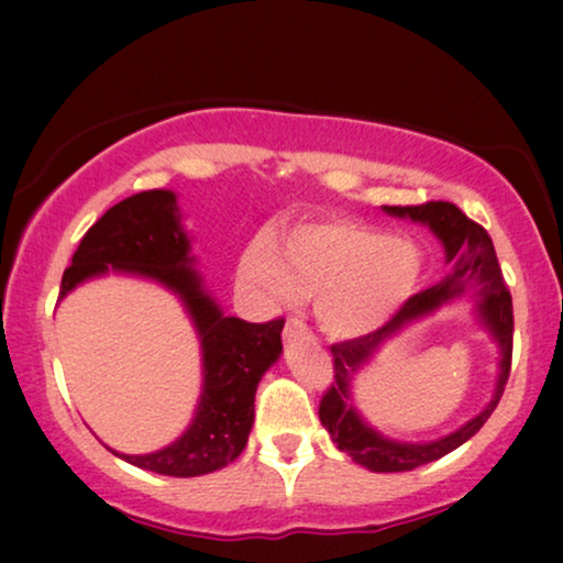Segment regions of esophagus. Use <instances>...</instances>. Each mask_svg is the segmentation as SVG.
I'll list each match as a JSON object with an SVG mask.
<instances>
[{
    "mask_svg": "<svg viewBox=\"0 0 563 563\" xmlns=\"http://www.w3.org/2000/svg\"><path fill=\"white\" fill-rule=\"evenodd\" d=\"M307 333V325L299 318H289L287 320V328H284V335H305Z\"/></svg>",
    "mask_w": 563,
    "mask_h": 563,
    "instance_id": "esophagus-1",
    "label": "esophagus"
}]
</instances>
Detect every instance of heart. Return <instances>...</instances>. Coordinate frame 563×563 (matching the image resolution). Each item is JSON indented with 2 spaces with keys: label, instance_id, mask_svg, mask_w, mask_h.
<instances>
[{
  "label": "heart",
  "instance_id": "b5f03b06",
  "mask_svg": "<svg viewBox=\"0 0 563 563\" xmlns=\"http://www.w3.org/2000/svg\"><path fill=\"white\" fill-rule=\"evenodd\" d=\"M426 256L412 238L384 235L356 220H307L279 241L258 235L238 258L235 279L258 305L314 295V318L335 338L382 328L418 291Z\"/></svg>",
  "mask_w": 563,
  "mask_h": 563
}]
</instances>
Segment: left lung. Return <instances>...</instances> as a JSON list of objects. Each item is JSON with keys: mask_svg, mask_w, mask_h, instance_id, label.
Returning a JSON list of instances; mask_svg holds the SVG:
<instances>
[{"mask_svg": "<svg viewBox=\"0 0 563 563\" xmlns=\"http://www.w3.org/2000/svg\"><path fill=\"white\" fill-rule=\"evenodd\" d=\"M395 218H410L415 222H422L438 235V241L445 249V261L456 264V272L445 276L441 284L428 287L412 295L402 305V310L391 314L389 322L376 328L374 333L358 335L353 341L335 343L330 353H333V382L325 389L320 399V422L333 438V443L343 453L356 461V464L372 468V472H412V468L426 466L430 461L443 459L445 453L456 451L461 443H466L489 415L495 412L503 397L507 376H510L512 366V297L510 289L503 279V268L497 264L495 245L487 230L479 222L468 220L456 205L451 202H426L412 207H384ZM477 284V309L481 317L500 345L504 358L500 360V376L493 402L470 421L456 434L439 439L430 444H399L376 434L371 427L360 420L350 399V382L357 373V368L367 363L375 349L395 332H398L407 321L424 317L438 306L450 301L463 294L465 282Z\"/></svg>", "mask_w": 563, "mask_h": 563, "instance_id": "8db88e82", "label": "left lung"}]
</instances>
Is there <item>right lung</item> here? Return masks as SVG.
Listing matches in <instances>:
<instances>
[{
  "instance_id": "obj_1",
  "label": "right lung",
  "mask_w": 563,
  "mask_h": 563,
  "mask_svg": "<svg viewBox=\"0 0 563 563\" xmlns=\"http://www.w3.org/2000/svg\"><path fill=\"white\" fill-rule=\"evenodd\" d=\"M145 276L179 295L202 341L205 384L187 433L166 449L128 456V464L166 476L218 472L241 456L253 426V399L266 368L282 353L284 318L245 322L222 314L191 268L176 195L151 189L122 199L81 238L60 279V297L107 272Z\"/></svg>"
}]
</instances>
